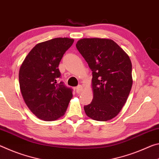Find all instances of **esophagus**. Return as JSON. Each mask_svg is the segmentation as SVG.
Masks as SVG:
<instances>
[{
	"label": "esophagus",
	"instance_id": "1",
	"mask_svg": "<svg viewBox=\"0 0 159 159\" xmlns=\"http://www.w3.org/2000/svg\"><path fill=\"white\" fill-rule=\"evenodd\" d=\"M82 91H83V87H82V85H79V86H77V87H76V92H77V93H81Z\"/></svg>",
	"mask_w": 159,
	"mask_h": 159
}]
</instances>
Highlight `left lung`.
I'll return each instance as SVG.
<instances>
[{
  "instance_id": "1",
  "label": "left lung",
  "mask_w": 159,
  "mask_h": 159,
  "mask_svg": "<svg viewBox=\"0 0 159 159\" xmlns=\"http://www.w3.org/2000/svg\"><path fill=\"white\" fill-rule=\"evenodd\" d=\"M76 47L92 71L93 99L84 106L85 113L97 121L115 118L126 103L132 86L129 57L108 39H82Z\"/></svg>"
}]
</instances>
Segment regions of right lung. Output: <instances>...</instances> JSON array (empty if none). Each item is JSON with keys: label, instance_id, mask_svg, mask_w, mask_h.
I'll list each match as a JSON object with an SVG mask.
<instances>
[{"label": "right lung", "instance_id": "right-lung-1", "mask_svg": "<svg viewBox=\"0 0 159 159\" xmlns=\"http://www.w3.org/2000/svg\"><path fill=\"white\" fill-rule=\"evenodd\" d=\"M74 39L55 38L34 47L23 61L19 72L23 99L38 118L56 120L66 113L72 89L58 82L60 62Z\"/></svg>", "mask_w": 159, "mask_h": 159}]
</instances>
